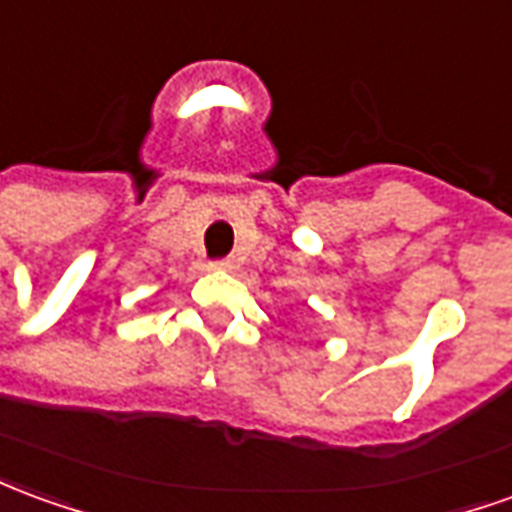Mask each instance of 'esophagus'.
<instances>
[{"mask_svg": "<svg viewBox=\"0 0 512 512\" xmlns=\"http://www.w3.org/2000/svg\"><path fill=\"white\" fill-rule=\"evenodd\" d=\"M210 266L216 268V271H232L235 263H232V260H216V263H210Z\"/></svg>", "mask_w": 512, "mask_h": 512, "instance_id": "34e87169", "label": "esophagus"}]
</instances>
